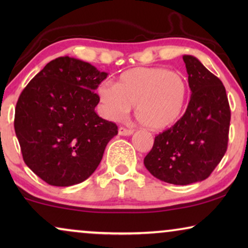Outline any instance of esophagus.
Wrapping results in <instances>:
<instances>
[{
	"mask_svg": "<svg viewBox=\"0 0 248 248\" xmlns=\"http://www.w3.org/2000/svg\"><path fill=\"white\" fill-rule=\"evenodd\" d=\"M133 130H131V128H125L123 126H121L118 128V134L120 135H123V137H127V135H131L133 134Z\"/></svg>",
	"mask_w": 248,
	"mask_h": 248,
	"instance_id": "1",
	"label": "esophagus"
}]
</instances>
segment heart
Wrapping results in <instances>:
<instances>
[{"label":"heart","instance_id":"1","mask_svg":"<svg viewBox=\"0 0 248 248\" xmlns=\"http://www.w3.org/2000/svg\"><path fill=\"white\" fill-rule=\"evenodd\" d=\"M97 93L105 116L120 120L135 106L144 126L162 130L177 122L188 94L185 78L164 67H134L118 77L116 84L103 81Z\"/></svg>","mask_w":248,"mask_h":248}]
</instances>
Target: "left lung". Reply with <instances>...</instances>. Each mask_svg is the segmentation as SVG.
Instances as JSON below:
<instances>
[{"label": "left lung", "mask_w": 248, "mask_h": 248, "mask_svg": "<svg viewBox=\"0 0 248 248\" xmlns=\"http://www.w3.org/2000/svg\"><path fill=\"white\" fill-rule=\"evenodd\" d=\"M192 94L185 114L155 138L144 166L151 175L174 185L204 181L228 145L230 107L221 80L194 56L184 55Z\"/></svg>", "instance_id": "left-lung-1"}]
</instances>
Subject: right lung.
Wrapping results in <instances>:
<instances>
[{"label":"right lung","mask_w":248,"mask_h":248,"mask_svg":"<svg viewBox=\"0 0 248 248\" xmlns=\"http://www.w3.org/2000/svg\"><path fill=\"white\" fill-rule=\"evenodd\" d=\"M108 74L63 56L50 61L20 94L15 131L26 165L53 186L86 181L100 164L117 125L98 116L94 93Z\"/></svg>","instance_id":"right-lung-1"}]
</instances>
